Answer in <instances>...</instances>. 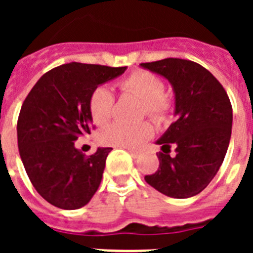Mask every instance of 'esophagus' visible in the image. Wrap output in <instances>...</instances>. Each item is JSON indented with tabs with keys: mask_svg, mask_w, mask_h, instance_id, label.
Wrapping results in <instances>:
<instances>
[{
	"mask_svg": "<svg viewBox=\"0 0 253 253\" xmlns=\"http://www.w3.org/2000/svg\"><path fill=\"white\" fill-rule=\"evenodd\" d=\"M128 151H129V153L131 154V157L137 158L140 156V151H137V149H128Z\"/></svg>",
	"mask_w": 253,
	"mask_h": 253,
	"instance_id": "obj_1",
	"label": "esophagus"
}]
</instances>
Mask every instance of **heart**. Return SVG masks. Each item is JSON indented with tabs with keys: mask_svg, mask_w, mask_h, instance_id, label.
Returning <instances> with one entry per match:
<instances>
[{
	"mask_svg": "<svg viewBox=\"0 0 253 253\" xmlns=\"http://www.w3.org/2000/svg\"><path fill=\"white\" fill-rule=\"evenodd\" d=\"M120 90L140 99V116L148 115L161 124L169 120L173 109L171 96L163 91V81L147 69H135L119 81ZM114 95L107 87L100 86L92 91L88 100V110L96 125H105L114 111ZM153 135V128L148 122L134 125L114 123L100 133L104 144L124 148H137Z\"/></svg>",
	"mask_w": 253,
	"mask_h": 253,
	"instance_id": "heart-1",
	"label": "heart"
}]
</instances>
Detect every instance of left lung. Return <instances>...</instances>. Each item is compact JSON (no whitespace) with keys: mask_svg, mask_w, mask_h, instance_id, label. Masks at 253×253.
<instances>
[{"mask_svg":"<svg viewBox=\"0 0 253 253\" xmlns=\"http://www.w3.org/2000/svg\"><path fill=\"white\" fill-rule=\"evenodd\" d=\"M166 77L175 91L177 120L157 144L160 167L144 176L147 184L169 196L185 199L202 193L216 175L232 133V105L220 82L193 60L166 58L140 64ZM176 154L169 156L170 147Z\"/></svg>","mask_w":253,"mask_h":253,"instance_id":"left-lung-1","label":"left lung"}]
</instances>
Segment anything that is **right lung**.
Segmentation results:
<instances>
[{"mask_svg": "<svg viewBox=\"0 0 253 253\" xmlns=\"http://www.w3.org/2000/svg\"><path fill=\"white\" fill-rule=\"evenodd\" d=\"M125 69L62 64L44 73L26 96L17 119L20 157L33 186L51 205L80 209L99 189L113 148H97L87 156L75 148V140L91 134L92 91Z\"/></svg>", "mask_w": 253, "mask_h": 253, "instance_id": "1", "label": "right lung"}]
</instances>
